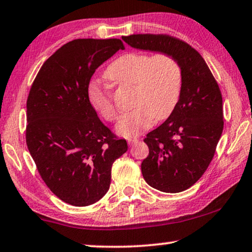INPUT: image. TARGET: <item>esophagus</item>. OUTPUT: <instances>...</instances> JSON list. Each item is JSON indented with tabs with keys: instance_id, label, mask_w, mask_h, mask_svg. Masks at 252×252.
<instances>
[{
	"instance_id": "1",
	"label": "esophagus",
	"mask_w": 252,
	"mask_h": 252,
	"mask_svg": "<svg viewBox=\"0 0 252 252\" xmlns=\"http://www.w3.org/2000/svg\"><path fill=\"white\" fill-rule=\"evenodd\" d=\"M138 141H139L138 138H129V139H127V142H129V145H131V146L137 144Z\"/></svg>"
}]
</instances>
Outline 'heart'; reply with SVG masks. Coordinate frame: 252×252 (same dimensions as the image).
Masks as SVG:
<instances>
[{"instance_id": "b5f03b06", "label": "heart", "mask_w": 252, "mask_h": 252, "mask_svg": "<svg viewBox=\"0 0 252 252\" xmlns=\"http://www.w3.org/2000/svg\"><path fill=\"white\" fill-rule=\"evenodd\" d=\"M105 77L114 85H132L131 106L133 108L120 119L116 131L126 138H134L147 130L154 120H164L178 103L182 84L179 62L166 53L149 56L129 52L111 63ZM88 99L95 111L106 121H115L118 113L111 93L92 82Z\"/></svg>"}]
</instances>
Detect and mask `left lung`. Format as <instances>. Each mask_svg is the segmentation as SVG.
I'll return each instance as SVG.
<instances>
[{
	"label": "left lung",
	"mask_w": 252,
	"mask_h": 252,
	"mask_svg": "<svg viewBox=\"0 0 252 252\" xmlns=\"http://www.w3.org/2000/svg\"><path fill=\"white\" fill-rule=\"evenodd\" d=\"M140 51L166 53L179 62L182 84L179 100L166 121L145 138L149 155L142 160L145 181L163 192H181L201 178L223 132V100L205 60L182 40L167 35L122 37Z\"/></svg>",
	"instance_id": "left-lung-1"
}]
</instances>
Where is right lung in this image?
<instances>
[{"mask_svg":"<svg viewBox=\"0 0 252 252\" xmlns=\"http://www.w3.org/2000/svg\"><path fill=\"white\" fill-rule=\"evenodd\" d=\"M120 39H74L48 58L27 100L26 141L40 176L62 201L95 204L110 189L112 164L127 150L98 119L88 86Z\"/></svg>","mask_w":252,"mask_h":252,"instance_id":"add662e5","label":"right lung"}]
</instances>
